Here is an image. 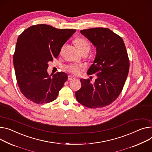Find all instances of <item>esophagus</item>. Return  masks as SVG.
I'll return each mask as SVG.
<instances>
[{
  "label": "esophagus",
  "instance_id": "1",
  "mask_svg": "<svg viewBox=\"0 0 152 152\" xmlns=\"http://www.w3.org/2000/svg\"><path fill=\"white\" fill-rule=\"evenodd\" d=\"M75 79V78L72 75H69L68 76V80H74Z\"/></svg>",
  "mask_w": 152,
  "mask_h": 152
}]
</instances>
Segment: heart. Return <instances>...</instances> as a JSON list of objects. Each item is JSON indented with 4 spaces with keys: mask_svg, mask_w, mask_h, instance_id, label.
I'll use <instances>...</instances> for the list:
<instances>
[{
    "mask_svg": "<svg viewBox=\"0 0 152 152\" xmlns=\"http://www.w3.org/2000/svg\"><path fill=\"white\" fill-rule=\"evenodd\" d=\"M74 43L80 52L85 49H88L89 50V44L86 40L83 38H77L76 39H75ZM67 70L70 72L75 75H78L80 72V67L77 65H71L67 67Z\"/></svg>",
    "mask_w": 152,
    "mask_h": 152,
    "instance_id": "1",
    "label": "heart"
}]
</instances>
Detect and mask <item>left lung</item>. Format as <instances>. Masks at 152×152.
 Masks as SVG:
<instances>
[{
  "label": "left lung",
  "mask_w": 152,
  "mask_h": 152,
  "mask_svg": "<svg viewBox=\"0 0 152 152\" xmlns=\"http://www.w3.org/2000/svg\"><path fill=\"white\" fill-rule=\"evenodd\" d=\"M80 33L96 48L87 74L97 78L94 83L81 78V87L75 92V97L86 107H104L118 97L127 78L130 61L125 45L122 38L109 28H92Z\"/></svg>",
  "instance_id": "left-lung-1"
}]
</instances>
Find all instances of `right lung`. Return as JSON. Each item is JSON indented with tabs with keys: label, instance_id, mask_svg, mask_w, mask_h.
Segmentation results:
<instances>
[{
	"label": "right lung",
	"instance_id": "right-lung-1",
	"mask_svg": "<svg viewBox=\"0 0 152 152\" xmlns=\"http://www.w3.org/2000/svg\"><path fill=\"white\" fill-rule=\"evenodd\" d=\"M75 31L39 24L28 27L19 36L13 65L20 91L27 99L42 104L57 98L67 74L58 72L49 75L48 63L58 57L63 45Z\"/></svg>",
	"mask_w": 152,
	"mask_h": 152
}]
</instances>
